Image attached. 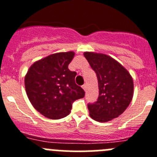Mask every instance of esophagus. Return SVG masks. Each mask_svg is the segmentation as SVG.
<instances>
[{
	"instance_id": "obj_1",
	"label": "esophagus",
	"mask_w": 157,
	"mask_h": 157,
	"mask_svg": "<svg viewBox=\"0 0 157 157\" xmlns=\"http://www.w3.org/2000/svg\"><path fill=\"white\" fill-rule=\"evenodd\" d=\"M82 88H83L84 90H86V83H85V84H83V86H82Z\"/></svg>"
}]
</instances>
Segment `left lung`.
I'll use <instances>...</instances> for the list:
<instances>
[{"mask_svg": "<svg viewBox=\"0 0 157 157\" xmlns=\"http://www.w3.org/2000/svg\"><path fill=\"white\" fill-rule=\"evenodd\" d=\"M83 55L98 80L97 100L87 104L90 116L98 122H106L118 117L133 98L131 76L121 63L109 56L91 52H85Z\"/></svg>", "mask_w": 157, "mask_h": 157, "instance_id": "obj_1", "label": "left lung"}]
</instances>
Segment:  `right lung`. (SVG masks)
<instances>
[{
  "instance_id": "add662e5",
  "label": "right lung",
  "mask_w": 157,
  "mask_h": 157,
  "mask_svg": "<svg viewBox=\"0 0 157 157\" xmlns=\"http://www.w3.org/2000/svg\"><path fill=\"white\" fill-rule=\"evenodd\" d=\"M74 53L51 54L35 62L25 77L27 95L33 107L49 119H61L69 115L75 100L85 92L76 84L77 73L68 69Z\"/></svg>"
}]
</instances>
